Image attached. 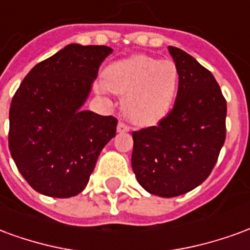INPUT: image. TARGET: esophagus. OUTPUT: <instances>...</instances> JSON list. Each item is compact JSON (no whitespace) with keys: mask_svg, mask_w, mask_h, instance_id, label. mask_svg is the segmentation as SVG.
<instances>
[{"mask_svg":"<svg viewBox=\"0 0 250 250\" xmlns=\"http://www.w3.org/2000/svg\"><path fill=\"white\" fill-rule=\"evenodd\" d=\"M127 131H130V127L123 122H119L118 123V132H127Z\"/></svg>","mask_w":250,"mask_h":250,"instance_id":"obj_1","label":"esophagus"}]
</instances>
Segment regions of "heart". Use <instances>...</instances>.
<instances>
[{
    "label": "heart",
    "instance_id": "b5f03b06",
    "mask_svg": "<svg viewBox=\"0 0 250 250\" xmlns=\"http://www.w3.org/2000/svg\"><path fill=\"white\" fill-rule=\"evenodd\" d=\"M178 84L175 62L135 55L107 66L99 88L125 96V116L136 125H150L167 115L177 96Z\"/></svg>",
    "mask_w": 250,
    "mask_h": 250
}]
</instances>
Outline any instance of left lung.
<instances>
[{
    "mask_svg": "<svg viewBox=\"0 0 250 250\" xmlns=\"http://www.w3.org/2000/svg\"><path fill=\"white\" fill-rule=\"evenodd\" d=\"M178 66L173 109L157 125L132 132V170L154 195L170 198L204 182L226 136V100L211 72L179 48L168 46Z\"/></svg>",
    "mask_w": 250,
    "mask_h": 250,
    "instance_id": "1",
    "label": "left lung"
}]
</instances>
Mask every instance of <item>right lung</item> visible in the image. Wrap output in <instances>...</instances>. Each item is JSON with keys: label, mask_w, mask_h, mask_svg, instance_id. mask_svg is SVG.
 Listing matches in <instances>:
<instances>
[{"label": "right lung", "mask_w": 250, "mask_h": 250, "mask_svg": "<svg viewBox=\"0 0 250 250\" xmlns=\"http://www.w3.org/2000/svg\"><path fill=\"white\" fill-rule=\"evenodd\" d=\"M104 45L69 44L35 65L14 93L9 111V150L36 191L69 198L82 193L118 119L83 111Z\"/></svg>", "instance_id": "add662e5"}]
</instances>
